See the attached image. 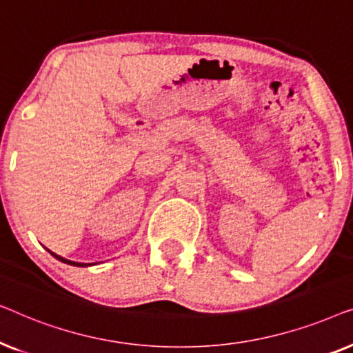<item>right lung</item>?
I'll list each match as a JSON object with an SVG mask.
<instances>
[{
    "label": "right lung",
    "instance_id": "add662e5",
    "mask_svg": "<svg viewBox=\"0 0 353 353\" xmlns=\"http://www.w3.org/2000/svg\"><path fill=\"white\" fill-rule=\"evenodd\" d=\"M48 252H50L54 259L59 260V262H62V263H67V265H74V267H91V265H94V263H80V262H72V260H67V259H64V257H61V255H57V254H54V252H51L50 249H48Z\"/></svg>",
    "mask_w": 353,
    "mask_h": 353
}]
</instances>
